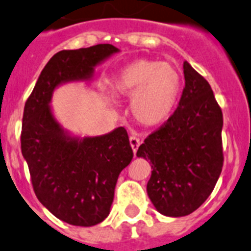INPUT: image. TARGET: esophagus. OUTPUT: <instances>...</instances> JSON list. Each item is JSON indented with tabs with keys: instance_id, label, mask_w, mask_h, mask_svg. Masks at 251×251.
I'll return each mask as SVG.
<instances>
[{
	"instance_id": "1",
	"label": "esophagus",
	"mask_w": 251,
	"mask_h": 251,
	"mask_svg": "<svg viewBox=\"0 0 251 251\" xmlns=\"http://www.w3.org/2000/svg\"><path fill=\"white\" fill-rule=\"evenodd\" d=\"M130 146H131V149H132V151H133V154H136V151H137V149H139V146H140V140L137 139L136 136H130Z\"/></svg>"
}]
</instances>
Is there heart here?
<instances>
[{
	"label": "heart",
	"mask_w": 251,
	"mask_h": 251,
	"mask_svg": "<svg viewBox=\"0 0 251 251\" xmlns=\"http://www.w3.org/2000/svg\"><path fill=\"white\" fill-rule=\"evenodd\" d=\"M183 78L170 63L136 59L121 68L112 80V93L131 98V114L144 126L165 124L178 102Z\"/></svg>",
	"instance_id": "b5f03b06"
}]
</instances>
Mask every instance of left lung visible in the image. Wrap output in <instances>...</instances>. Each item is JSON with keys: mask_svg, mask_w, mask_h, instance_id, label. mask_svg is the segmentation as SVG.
I'll list each match as a JSON object with an SVG mask.
<instances>
[{"mask_svg": "<svg viewBox=\"0 0 251 251\" xmlns=\"http://www.w3.org/2000/svg\"><path fill=\"white\" fill-rule=\"evenodd\" d=\"M184 85L177 110L151 133L136 156L151 163L147 194L166 217H184L205 202L222 167L223 114L209 83L183 63Z\"/></svg>", "mask_w": 251, "mask_h": 251, "instance_id": "obj_1", "label": "left lung"}]
</instances>
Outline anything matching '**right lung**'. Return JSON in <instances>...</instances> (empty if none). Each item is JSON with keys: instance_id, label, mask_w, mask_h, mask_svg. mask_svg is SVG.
Masks as SVG:
<instances>
[{"instance_id": "right-lung-1", "label": "right lung", "mask_w": 251, "mask_h": 251, "mask_svg": "<svg viewBox=\"0 0 251 251\" xmlns=\"http://www.w3.org/2000/svg\"><path fill=\"white\" fill-rule=\"evenodd\" d=\"M119 51L111 44L58 51L25 105L21 150L34 193L51 214L72 226H97L109 215L119 175L133 153L124 127L84 137L65 130L51 98L64 84H90L95 68Z\"/></svg>"}]
</instances>
